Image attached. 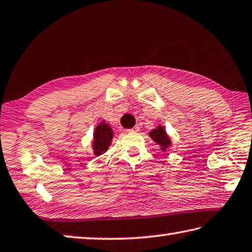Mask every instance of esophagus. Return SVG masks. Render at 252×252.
Masks as SVG:
<instances>
[{"label": "esophagus", "mask_w": 252, "mask_h": 252, "mask_svg": "<svg viewBox=\"0 0 252 252\" xmlns=\"http://www.w3.org/2000/svg\"><path fill=\"white\" fill-rule=\"evenodd\" d=\"M139 131H140L139 126H135L134 127H132V129L127 130V132H130V133H136V132H139Z\"/></svg>", "instance_id": "esophagus-1"}]
</instances>
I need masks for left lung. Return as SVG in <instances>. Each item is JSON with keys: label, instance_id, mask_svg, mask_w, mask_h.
I'll use <instances>...</instances> for the list:
<instances>
[{"label": "left lung", "instance_id": "obj_1", "mask_svg": "<svg viewBox=\"0 0 252 252\" xmlns=\"http://www.w3.org/2000/svg\"><path fill=\"white\" fill-rule=\"evenodd\" d=\"M150 136L154 142H157L158 145H161V150L163 151H165L171 145V140L166 134V131L161 126H158L157 129L151 131Z\"/></svg>", "mask_w": 252, "mask_h": 252}]
</instances>
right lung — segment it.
I'll list each match as a JSON object with an SVG mask.
<instances>
[{"mask_svg":"<svg viewBox=\"0 0 252 252\" xmlns=\"http://www.w3.org/2000/svg\"><path fill=\"white\" fill-rule=\"evenodd\" d=\"M112 136H113V131L110 127V126L107 125L104 121L100 123V125H98L94 133V143H93L94 154L99 157V155L107 152L108 148L111 144Z\"/></svg>","mask_w":252,"mask_h":252,"instance_id":"obj_1","label":"right lung"}]
</instances>
